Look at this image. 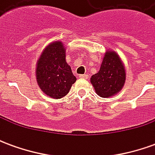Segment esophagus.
I'll use <instances>...</instances> for the list:
<instances>
[{"label": "esophagus", "instance_id": "obj_1", "mask_svg": "<svg viewBox=\"0 0 155 155\" xmlns=\"http://www.w3.org/2000/svg\"><path fill=\"white\" fill-rule=\"evenodd\" d=\"M79 77L81 78V79H88V78H89V75H88L87 74H80V76H79Z\"/></svg>", "mask_w": 155, "mask_h": 155}]
</instances>
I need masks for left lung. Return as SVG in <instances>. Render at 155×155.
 I'll return each instance as SVG.
<instances>
[{"instance_id":"obj_1","label":"left lung","mask_w":155,"mask_h":155,"mask_svg":"<svg viewBox=\"0 0 155 155\" xmlns=\"http://www.w3.org/2000/svg\"><path fill=\"white\" fill-rule=\"evenodd\" d=\"M125 81V71L119 55L114 51H107L97 74L91 78L95 92L105 98L116 94Z\"/></svg>"}]
</instances>
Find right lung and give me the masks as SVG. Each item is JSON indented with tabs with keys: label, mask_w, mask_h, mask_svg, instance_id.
<instances>
[{
	"label": "right lung",
	"mask_w": 155,
	"mask_h": 155,
	"mask_svg": "<svg viewBox=\"0 0 155 155\" xmlns=\"http://www.w3.org/2000/svg\"><path fill=\"white\" fill-rule=\"evenodd\" d=\"M36 80L41 91L50 97L61 99L68 94L76 78L65 61V49L54 41L45 49L37 62Z\"/></svg>",
	"instance_id": "obj_1"
}]
</instances>
